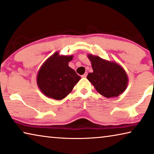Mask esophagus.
Here are the masks:
<instances>
[{"instance_id":"34e87169","label":"esophagus","mask_w":154,"mask_h":154,"mask_svg":"<svg viewBox=\"0 0 154 154\" xmlns=\"http://www.w3.org/2000/svg\"><path fill=\"white\" fill-rule=\"evenodd\" d=\"M87 75H88V72H85L84 75H82V77L83 78H86V77H87Z\"/></svg>"}]
</instances>
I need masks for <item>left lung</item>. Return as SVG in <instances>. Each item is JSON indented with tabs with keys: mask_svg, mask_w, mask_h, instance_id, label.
<instances>
[{
	"mask_svg": "<svg viewBox=\"0 0 154 154\" xmlns=\"http://www.w3.org/2000/svg\"><path fill=\"white\" fill-rule=\"evenodd\" d=\"M88 57L91 62L93 72L88 73L87 79L99 94L110 98L118 97L125 91L128 77L123 67L99 56L88 54Z\"/></svg>",
	"mask_w": 154,
	"mask_h": 154,
	"instance_id": "1",
	"label": "left lung"
}]
</instances>
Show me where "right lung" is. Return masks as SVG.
Here are the masks:
<instances>
[{
    "mask_svg": "<svg viewBox=\"0 0 154 154\" xmlns=\"http://www.w3.org/2000/svg\"><path fill=\"white\" fill-rule=\"evenodd\" d=\"M73 56L56 52L48 57L38 72L37 84L45 96L62 100L70 93L81 77L68 66Z\"/></svg>",
    "mask_w": 154,
    "mask_h": 154,
    "instance_id": "add662e5",
    "label": "right lung"
}]
</instances>
